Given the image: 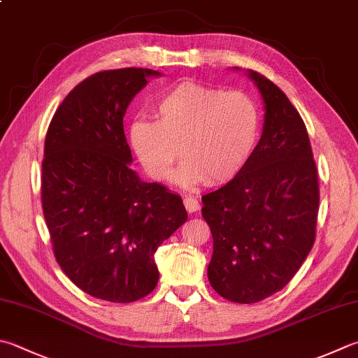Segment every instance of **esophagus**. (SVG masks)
I'll return each mask as SVG.
<instances>
[{
	"instance_id": "1",
	"label": "esophagus",
	"mask_w": 358,
	"mask_h": 358,
	"mask_svg": "<svg viewBox=\"0 0 358 358\" xmlns=\"http://www.w3.org/2000/svg\"><path fill=\"white\" fill-rule=\"evenodd\" d=\"M184 206L187 208L188 213H193V212H198L199 210V201L194 198V196H185L184 198Z\"/></svg>"
}]
</instances>
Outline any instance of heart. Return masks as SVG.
Returning a JSON list of instances; mask_svg holds the SVG:
<instances>
[{
    "label": "heart",
    "mask_w": 358,
    "mask_h": 358,
    "mask_svg": "<svg viewBox=\"0 0 358 358\" xmlns=\"http://www.w3.org/2000/svg\"><path fill=\"white\" fill-rule=\"evenodd\" d=\"M154 110L157 121L136 118L129 127L132 151L154 179H165L184 152L187 159L174 174L179 184H226L245 170L257 148L260 109L245 92L185 80L162 93Z\"/></svg>",
    "instance_id": "b5f03b06"
}]
</instances>
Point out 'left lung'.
I'll use <instances>...</instances> for the list:
<instances>
[{
	"mask_svg": "<svg viewBox=\"0 0 358 358\" xmlns=\"http://www.w3.org/2000/svg\"><path fill=\"white\" fill-rule=\"evenodd\" d=\"M248 78L265 104L262 137L245 170L202 196L213 237L208 282L238 304L265 299L293 279L315 243L320 208L318 170L299 112L263 74L248 70Z\"/></svg>",
	"mask_w": 358,
	"mask_h": 358,
	"instance_id": "1",
	"label": "left lung"
}]
</instances>
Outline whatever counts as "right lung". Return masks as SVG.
<instances>
[{
    "instance_id": "1",
    "label": "right lung",
    "mask_w": 358,
    "mask_h": 358,
    "mask_svg": "<svg viewBox=\"0 0 358 358\" xmlns=\"http://www.w3.org/2000/svg\"><path fill=\"white\" fill-rule=\"evenodd\" d=\"M151 76L160 73L92 74L62 101L45 138L42 207L56 260L83 292L118 304L156 288L154 252L187 221L179 194L129 166L123 117Z\"/></svg>"
}]
</instances>
